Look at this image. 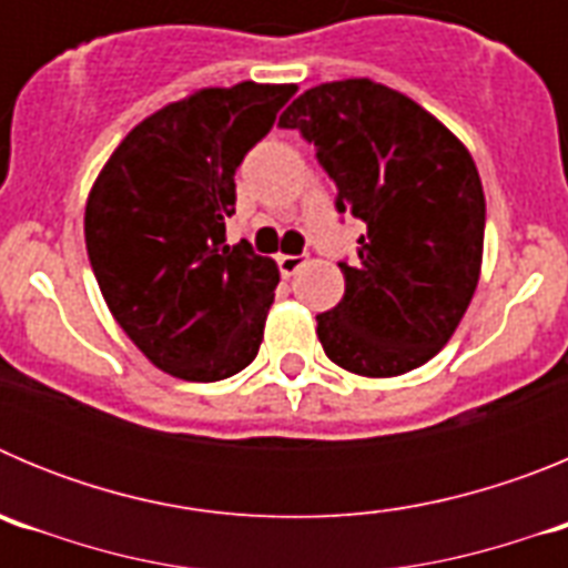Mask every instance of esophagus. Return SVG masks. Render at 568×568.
<instances>
[{
  "label": "esophagus",
  "mask_w": 568,
  "mask_h": 568,
  "mask_svg": "<svg viewBox=\"0 0 568 568\" xmlns=\"http://www.w3.org/2000/svg\"><path fill=\"white\" fill-rule=\"evenodd\" d=\"M275 264H278L281 275H284V278H290V275H295L301 270V264H304V255H278V258H275Z\"/></svg>",
  "instance_id": "obj_1"
}]
</instances>
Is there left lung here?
I'll list each match as a JSON object with an SVG mask.
<instances>
[{"label":"left lung","mask_w":568,"mask_h":568,"mask_svg":"<svg viewBox=\"0 0 568 568\" xmlns=\"http://www.w3.org/2000/svg\"><path fill=\"white\" fill-rule=\"evenodd\" d=\"M315 144L335 210L366 227L338 261L344 298L318 315L329 361L393 378L438 355L469 307L486 202L469 150L433 113L369 79L301 93L278 119Z\"/></svg>","instance_id":"left-lung-1"}]
</instances>
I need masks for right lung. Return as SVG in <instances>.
<instances>
[{"label":"right lung","mask_w":568,"mask_h":568,"mask_svg":"<svg viewBox=\"0 0 568 568\" xmlns=\"http://www.w3.org/2000/svg\"><path fill=\"white\" fill-rule=\"evenodd\" d=\"M295 84L207 88L135 124L84 207L93 275L119 327L159 369L222 381L258 355L278 267L230 247L235 170Z\"/></svg>","instance_id":"obj_1"}]
</instances>
